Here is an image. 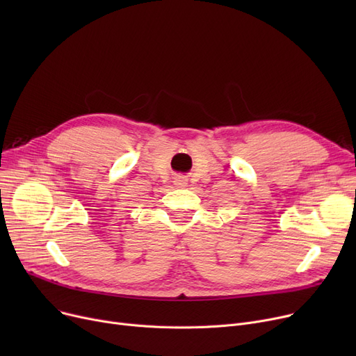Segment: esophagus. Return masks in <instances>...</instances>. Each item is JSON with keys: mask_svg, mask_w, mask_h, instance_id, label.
Instances as JSON below:
<instances>
[{"mask_svg": "<svg viewBox=\"0 0 356 356\" xmlns=\"http://www.w3.org/2000/svg\"><path fill=\"white\" fill-rule=\"evenodd\" d=\"M175 184L177 186V188H184V186L188 184V180H186L183 176H179L175 179Z\"/></svg>", "mask_w": 356, "mask_h": 356, "instance_id": "1", "label": "esophagus"}]
</instances>
